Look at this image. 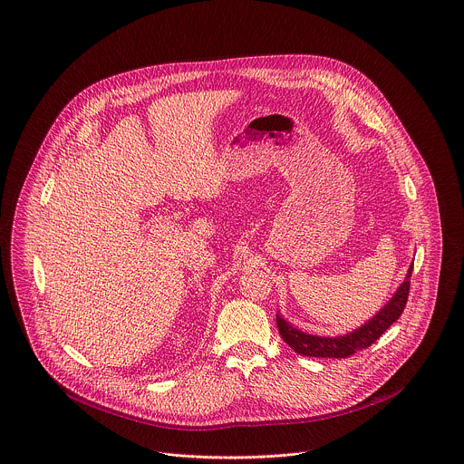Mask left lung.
Returning a JSON list of instances; mask_svg holds the SVG:
<instances>
[{
    "mask_svg": "<svg viewBox=\"0 0 464 464\" xmlns=\"http://www.w3.org/2000/svg\"><path fill=\"white\" fill-rule=\"evenodd\" d=\"M413 264L408 267L406 278L394 295L389 299L387 304L380 309L372 318H370L364 325L353 329L352 333H346L343 336H314L299 331L292 324H288L283 316L276 314L278 331L283 341L299 355L304 357H329V359H344L353 355L357 350H364L378 340L400 316L408 301L410 292V278H411Z\"/></svg>",
    "mask_w": 464,
    "mask_h": 464,
    "instance_id": "left-lung-1",
    "label": "left lung"
}]
</instances>
